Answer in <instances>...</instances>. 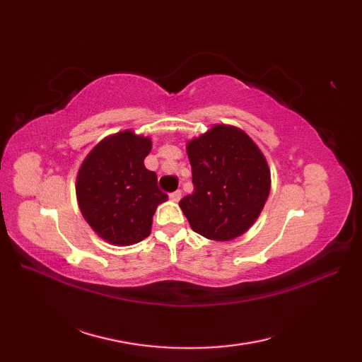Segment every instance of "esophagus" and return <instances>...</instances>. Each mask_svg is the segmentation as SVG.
<instances>
[{
  "mask_svg": "<svg viewBox=\"0 0 362 362\" xmlns=\"http://www.w3.org/2000/svg\"><path fill=\"white\" fill-rule=\"evenodd\" d=\"M169 199H170L172 202H178V201L181 199V192H180V190H177V192L170 193V194H169Z\"/></svg>",
  "mask_w": 362,
  "mask_h": 362,
  "instance_id": "1",
  "label": "esophagus"
}]
</instances>
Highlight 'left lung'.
Listing matches in <instances>:
<instances>
[{"label":"left lung","instance_id":"left-lung-1","mask_svg":"<svg viewBox=\"0 0 362 362\" xmlns=\"http://www.w3.org/2000/svg\"><path fill=\"white\" fill-rule=\"evenodd\" d=\"M194 192L180 201L194 233L214 242L243 235L270 193V168L243 129L216 124L185 145Z\"/></svg>","mask_w":362,"mask_h":362}]
</instances>
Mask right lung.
I'll list each match as a JSON object with an SVG mask.
<instances>
[{
	"mask_svg": "<svg viewBox=\"0 0 362 362\" xmlns=\"http://www.w3.org/2000/svg\"><path fill=\"white\" fill-rule=\"evenodd\" d=\"M151 137L133 129L104 137L83 160L75 193L90 228L115 246H129L151 234L152 216L168 194L157 187L156 172L145 168Z\"/></svg>",
	"mask_w": 362,
	"mask_h": 362,
	"instance_id": "right-lung-1",
	"label": "right lung"
}]
</instances>
